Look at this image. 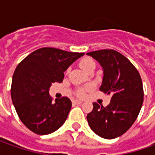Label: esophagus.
<instances>
[{
	"instance_id": "esophagus-1",
	"label": "esophagus",
	"mask_w": 155,
	"mask_h": 155,
	"mask_svg": "<svg viewBox=\"0 0 155 155\" xmlns=\"http://www.w3.org/2000/svg\"><path fill=\"white\" fill-rule=\"evenodd\" d=\"M72 103H73V104H74V105H76V104H81L82 103H83V102H82V101H79V100H74Z\"/></svg>"
}]
</instances>
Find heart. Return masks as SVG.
Here are the masks:
<instances>
[{
    "mask_svg": "<svg viewBox=\"0 0 155 155\" xmlns=\"http://www.w3.org/2000/svg\"><path fill=\"white\" fill-rule=\"evenodd\" d=\"M79 65H80L81 68L84 70L85 71H89L91 69L95 68L96 64H95V61L93 60L92 58H83L79 62ZM91 89H92V85H87V86L83 87V88H79L77 91V95L79 97H84L85 96V93L87 91H90Z\"/></svg>",
    "mask_w": 155,
    "mask_h": 155,
    "instance_id": "b5f03b06",
    "label": "heart"
}]
</instances>
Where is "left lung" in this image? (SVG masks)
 Returning <instances> with one entry per match:
<instances>
[{"label":"left lung","mask_w":155,"mask_h":155,"mask_svg":"<svg viewBox=\"0 0 155 155\" xmlns=\"http://www.w3.org/2000/svg\"><path fill=\"white\" fill-rule=\"evenodd\" d=\"M101 64L104 78L100 91L111 96L107 107L93 104L87 121L96 134L115 139L127 132L135 122L143 103V86L138 71L120 52L104 49L88 52Z\"/></svg>","instance_id":"8db88e82"}]
</instances>
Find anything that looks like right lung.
Returning a JSON list of instances; mask_svg holds the SVG:
<instances>
[{
    "label": "right lung",
    "mask_w": 155,
    "mask_h": 155,
    "mask_svg": "<svg viewBox=\"0 0 155 155\" xmlns=\"http://www.w3.org/2000/svg\"><path fill=\"white\" fill-rule=\"evenodd\" d=\"M84 54L43 47L17 65L12 79L11 97L21 121L33 133L49 134L64 123L71 102L64 97L52 103L49 89L52 83H61L64 72Z\"/></svg>",
    "instance_id": "right-lung-1"
}]
</instances>
